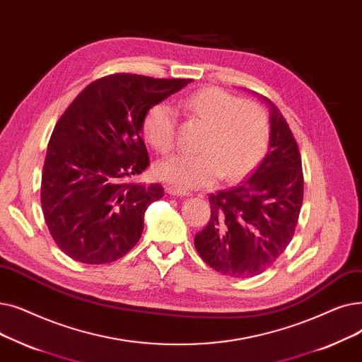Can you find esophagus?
I'll list each match as a JSON object with an SVG mask.
<instances>
[{
  "label": "esophagus",
  "instance_id": "34e87169",
  "mask_svg": "<svg viewBox=\"0 0 362 362\" xmlns=\"http://www.w3.org/2000/svg\"><path fill=\"white\" fill-rule=\"evenodd\" d=\"M165 190H166V193L170 194V196H181V197H184V196L190 194L187 190H182V188H180V187H177V185H166Z\"/></svg>",
  "mask_w": 362,
  "mask_h": 362
}]
</instances>
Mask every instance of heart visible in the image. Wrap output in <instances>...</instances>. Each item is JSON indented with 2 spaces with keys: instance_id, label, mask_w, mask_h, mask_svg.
Here are the masks:
<instances>
[{
  "instance_id": "1",
  "label": "heart",
  "mask_w": 362,
  "mask_h": 362,
  "mask_svg": "<svg viewBox=\"0 0 362 362\" xmlns=\"http://www.w3.org/2000/svg\"><path fill=\"white\" fill-rule=\"evenodd\" d=\"M185 107L208 125L199 154H175L156 166L159 178L180 188H196L216 178L235 181L259 163L268 147L269 122L262 107L221 88L192 94ZM144 135L159 153H169L177 141V112L159 103L144 117Z\"/></svg>"
}]
</instances>
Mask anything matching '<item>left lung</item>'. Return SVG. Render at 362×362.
<instances>
[{"label":"left lung","mask_w":362,"mask_h":362,"mask_svg":"<svg viewBox=\"0 0 362 362\" xmlns=\"http://www.w3.org/2000/svg\"><path fill=\"white\" fill-rule=\"evenodd\" d=\"M256 95L269 112L267 156L246 181L209 196L211 219L194 238L206 264L237 279L261 274L284 252L303 200L302 160L295 136L279 107Z\"/></svg>","instance_id":"left-lung-1"}]
</instances>
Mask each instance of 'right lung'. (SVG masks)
<instances>
[{"label":"right lung","mask_w":362,"mask_h":362,"mask_svg":"<svg viewBox=\"0 0 362 362\" xmlns=\"http://www.w3.org/2000/svg\"><path fill=\"white\" fill-rule=\"evenodd\" d=\"M192 79L116 74L94 81L60 116L47 147L41 204L63 253L82 264L127 255L144 230L160 184L131 182L148 166L147 112Z\"/></svg>","instance_id":"obj_1"}]
</instances>
